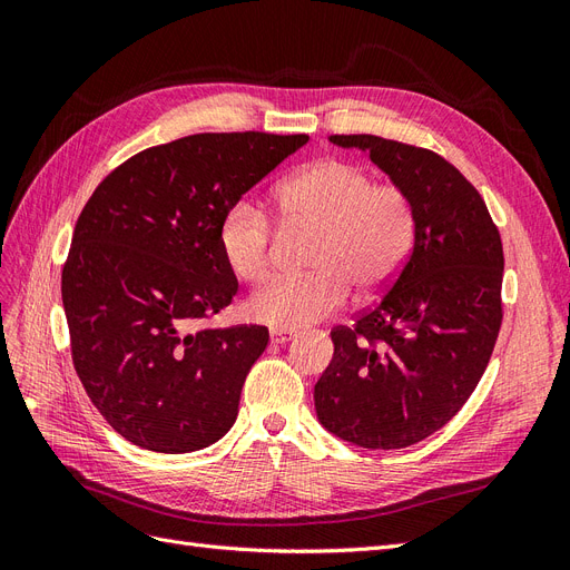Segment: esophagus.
<instances>
[{
	"instance_id": "34e87169",
	"label": "esophagus",
	"mask_w": 570,
	"mask_h": 570,
	"mask_svg": "<svg viewBox=\"0 0 570 570\" xmlns=\"http://www.w3.org/2000/svg\"><path fill=\"white\" fill-rule=\"evenodd\" d=\"M297 337V331H278V327H273L271 331V342L273 344H285L289 340Z\"/></svg>"
}]
</instances>
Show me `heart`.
<instances>
[{
  "mask_svg": "<svg viewBox=\"0 0 570 570\" xmlns=\"http://www.w3.org/2000/svg\"><path fill=\"white\" fill-rule=\"evenodd\" d=\"M275 209L287 228L314 230L306 266L292 278H275L247 302L252 321L278 331L318 323L358 295L383 292L400 275L416 235V216L400 185L373 183L354 161L323 159L287 178L275 193ZM273 228L264 206L235 199L218 223V247L243 281H262L271 266Z\"/></svg>",
  "mask_w": 570,
  "mask_h": 570,
  "instance_id": "obj_1",
  "label": "heart"
}]
</instances>
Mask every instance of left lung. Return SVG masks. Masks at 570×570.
I'll return each instance as SVG.
<instances>
[{
    "instance_id": "8db88e82",
    "label": "left lung",
    "mask_w": 570,
    "mask_h": 570,
    "mask_svg": "<svg viewBox=\"0 0 570 570\" xmlns=\"http://www.w3.org/2000/svg\"><path fill=\"white\" fill-rule=\"evenodd\" d=\"M358 147L411 199L413 249L385 297L333 327L314 387L318 421L366 450H402L450 423L488 368L502 325V237L485 202L440 154L377 135Z\"/></svg>"
}]
</instances>
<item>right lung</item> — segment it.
Instances as JSON below:
<instances>
[{
    "label": "right lung",
    "mask_w": 570,
    "mask_h": 570,
    "mask_svg": "<svg viewBox=\"0 0 570 570\" xmlns=\"http://www.w3.org/2000/svg\"><path fill=\"white\" fill-rule=\"evenodd\" d=\"M308 135L199 132L114 168L78 216L61 299L80 383L107 423L149 452L209 446L237 419L268 327L193 325L237 278L218 223Z\"/></svg>",
    "instance_id": "add662e5"
}]
</instances>
